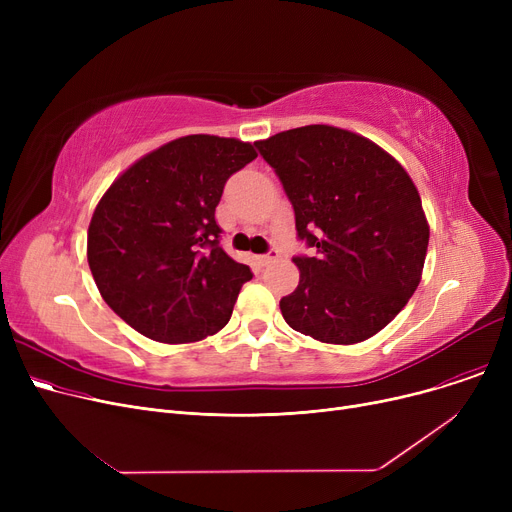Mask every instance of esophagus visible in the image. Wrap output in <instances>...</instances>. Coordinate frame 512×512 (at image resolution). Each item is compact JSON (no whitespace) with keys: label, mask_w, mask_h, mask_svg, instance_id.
<instances>
[{"label":"esophagus","mask_w":512,"mask_h":512,"mask_svg":"<svg viewBox=\"0 0 512 512\" xmlns=\"http://www.w3.org/2000/svg\"><path fill=\"white\" fill-rule=\"evenodd\" d=\"M278 257H280L278 251L272 249V251H267L265 255H259V257H257V263H259V265H270V263H274Z\"/></svg>","instance_id":"34e87169"}]
</instances>
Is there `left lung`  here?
I'll return each mask as SVG.
<instances>
[{
  "label": "left lung",
  "instance_id": "left-lung-1",
  "mask_svg": "<svg viewBox=\"0 0 512 512\" xmlns=\"http://www.w3.org/2000/svg\"><path fill=\"white\" fill-rule=\"evenodd\" d=\"M294 209V292L286 324L330 344H355L386 328L419 286L429 242L421 197L398 161L365 137L311 124L257 141Z\"/></svg>",
  "mask_w": 512,
  "mask_h": 512
}]
</instances>
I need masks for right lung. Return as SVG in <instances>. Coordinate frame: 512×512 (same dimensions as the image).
<instances>
[{
  "mask_svg": "<svg viewBox=\"0 0 512 512\" xmlns=\"http://www.w3.org/2000/svg\"><path fill=\"white\" fill-rule=\"evenodd\" d=\"M257 157L251 143L191 134L141 157L101 197L87 259L103 301L139 334L195 342L220 332L253 278L220 245L226 180Z\"/></svg>",
  "mask_w": 512,
  "mask_h": 512,
  "instance_id": "right-lung-1",
  "label": "right lung"
}]
</instances>
